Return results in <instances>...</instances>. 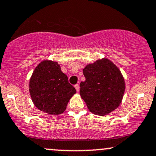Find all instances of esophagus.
Returning <instances> with one entry per match:
<instances>
[{
	"label": "esophagus",
	"mask_w": 156,
	"mask_h": 156,
	"mask_svg": "<svg viewBox=\"0 0 156 156\" xmlns=\"http://www.w3.org/2000/svg\"><path fill=\"white\" fill-rule=\"evenodd\" d=\"M75 88H76L77 92H79L80 87H79V85H78V84H76V85H75Z\"/></svg>",
	"instance_id": "1"
}]
</instances>
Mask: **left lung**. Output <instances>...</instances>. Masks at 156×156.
I'll return each instance as SVG.
<instances>
[{"label": "left lung", "mask_w": 156, "mask_h": 156, "mask_svg": "<svg viewBox=\"0 0 156 156\" xmlns=\"http://www.w3.org/2000/svg\"><path fill=\"white\" fill-rule=\"evenodd\" d=\"M85 81L80 83V94L91 112L104 116L115 110L125 92L120 71L107 58L88 64L83 69Z\"/></svg>", "instance_id": "8db88e82"}]
</instances>
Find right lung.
I'll use <instances>...</instances> for the list:
<instances>
[{
	"instance_id": "right-lung-1",
	"label": "right lung",
	"mask_w": 156,
	"mask_h": 156,
	"mask_svg": "<svg viewBox=\"0 0 156 156\" xmlns=\"http://www.w3.org/2000/svg\"><path fill=\"white\" fill-rule=\"evenodd\" d=\"M29 91L37 108L52 115L62 114L76 92L57 62L43 61L36 67L30 79Z\"/></svg>"
}]
</instances>
